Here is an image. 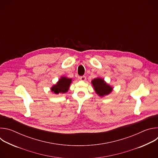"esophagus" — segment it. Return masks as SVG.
I'll return each mask as SVG.
<instances>
[{"label":"esophagus","instance_id":"esophagus-1","mask_svg":"<svg viewBox=\"0 0 158 158\" xmlns=\"http://www.w3.org/2000/svg\"><path fill=\"white\" fill-rule=\"evenodd\" d=\"M79 79H80V80L82 81H85L86 80L85 76H81V77H79Z\"/></svg>","mask_w":158,"mask_h":158}]
</instances>
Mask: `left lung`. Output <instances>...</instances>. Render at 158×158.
Here are the masks:
<instances>
[{"label": "left lung", "mask_w": 158, "mask_h": 158, "mask_svg": "<svg viewBox=\"0 0 158 158\" xmlns=\"http://www.w3.org/2000/svg\"><path fill=\"white\" fill-rule=\"evenodd\" d=\"M91 83L95 93L101 98L109 95L113 90V87L107 84L102 77L94 78Z\"/></svg>", "instance_id": "8db88e82"}]
</instances>
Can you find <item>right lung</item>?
<instances>
[{"mask_svg": "<svg viewBox=\"0 0 158 158\" xmlns=\"http://www.w3.org/2000/svg\"><path fill=\"white\" fill-rule=\"evenodd\" d=\"M73 79L66 76H62L56 84H54L51 87V91L53 94H65L69 89L71 84L73 82Z\"/></svg>", "mask_w": 158, "mask_h": 158, "instance_id": "obj_1", "label": "right lung"}]
</instances>
